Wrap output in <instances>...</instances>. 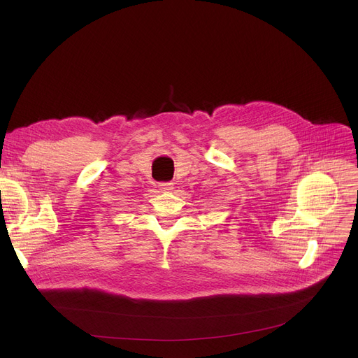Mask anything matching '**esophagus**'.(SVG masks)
I'll list each match as a JSON object with an SVG mask.
<instances>
[{
    "label": "esophagus",
    "mask_w": 358,
    "mask_h": 358,
    "mask_svg": "<svg viewBox=\"0 0 358 358\" xmlns=\"http://www.w3.org/2000/svg\"><path fill=\"white\" fill-rule=\"evenodd\" d=\"M159 190L161 192H171L173 182H159Z\"/></svg>",
    "instance_id": "esophagus-1"
}]
</instances>
